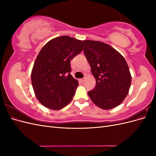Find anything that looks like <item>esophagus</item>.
<instances>
[{
  "instance_id": "1",
  "label": "esophagus",
  "mask_w": 156,
  "mask_h": 156,
  "mask_svg": "<svg viewBox=\"0 0 156 156\" xmlns=\"http://www.w3.org/2000/svg\"><path fill=\"white\" fill-rule=\"evenodd\" d=\"M84 80H85V77H83V79H80V81H81L82 83H83L84 81Z\"/></svg>"
}]
</instances>
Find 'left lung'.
<instances>
[{
  "instance_id": "8db88e82",
  "label": "left lung",
  "mask_w": 156,
  "mask_h": 156,
  "mask_svg": "<svg viewBox=\"0 0 156 156\" xmlns=\"http://www.w3.org/2000/svg\"><path fill=\"white\" fill-rule=\"evenodd\" d=\"M84 54L96 83L88 94L103 109L119 105L128 94L131 76L125 58L111 46L101 41L84 40Z\"/></svg>"
}]
</instances>
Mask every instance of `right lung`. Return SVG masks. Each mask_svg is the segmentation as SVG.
I'll return each mask as SVG.
<instances>
[{
    "mask_svg": "<svg viewBox=\"0 0 156 156\" xmlns=\"http://www.w3.org/2000/svg\"><path fill=\"white\" fill-rule=\"evenodd\" d=\"M82 41L60 36L48 41L40 51L31 81L37 99L45 107L58 110L73 99L79 83L70 73V60L83 51Z\"/></svg>",
    "mask_w": 156,
    "mask_h": 156,
    "instance_id": "right-lung-1",
    "label": "right lung"
}]
</instances>
